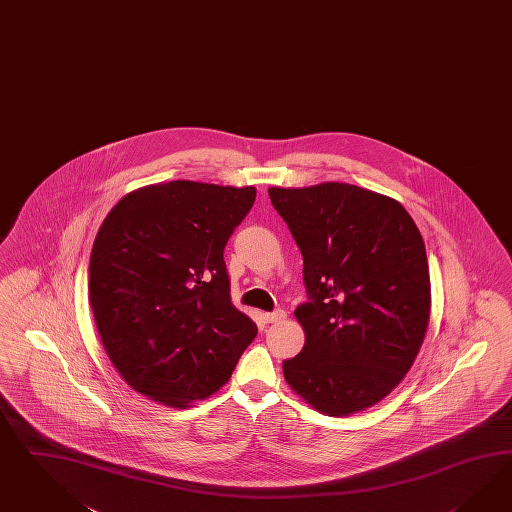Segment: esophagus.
Wrapping results in <instances>:
<instances>
[{"label":"esophagus","instance_id":"34e87169","mask_svg":"<svg viewBox=\"0 0 512 512\" xmlns=\"http://www.w3.org/2000/svg\"><path fill=\"white\" fill-rule=\"evenodd\" d=\"M263 318L264 322H281L287 318V313L283 309H276L272 313H264Z\"/></svg>","mask_w":512,"mask_h":512}]
</instances>
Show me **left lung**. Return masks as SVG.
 <instances>
[{"mask_svg":"<svg viewBox=\"0 0 512 512\" xmlns=\"http://www.w3.org/2000/svg\"><path fill=\"white\" fill-rule=\"evenodd\" d=\"M268 195L302 251L309 296L294 311L305 345L283 361L285 380L322 414L371 408L401 384L427 333L421 233L399 201L354 184Z\"/></svg>","mask_w":512,"mask_h":512,"instance_id":"left-lung-1","label":"left lung"}]
</instances>
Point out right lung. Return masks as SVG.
<instances>
[{"label":"right lung","instance_id":"obj_1","mask_svg":"<svg viewBox=\"0 0 512 512\" xmlns=\"http://www.w3.org/2000/svg\"><path fill=\"white\" fill-rule=\"evenodd\" d=\"M257 190L194 180L143 186L111 208L89 263V304L115 371L188 408L216 393L257 335L231 304L223 249Z\"/></svg>","mask_w":512,"mask_h":512}]
</instances>
